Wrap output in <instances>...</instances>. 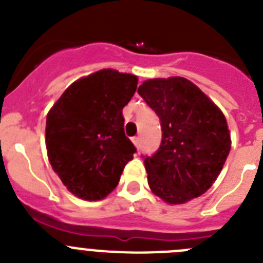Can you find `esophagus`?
Segmentation results:
<instances>
[{
    "label": "esophagus",
    "mask_w": 263,
    "mask_h": 263,
    "mask_svg": "<svg viewBox=\"0 0 263 263\" xmlns=\"http://www.w3.org/2000/svg\"><path fill=\"white\" fill-rule=\"evenodd\" d=\"M132 141H133V143L136 147H139V145H141V138H139V137H133V139H132Z\"/></svg>",
    "instance_id": "34e87169"
}]
</instances>
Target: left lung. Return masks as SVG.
<instances>
[{
	"instance_id": "left-lung-1",
	"label": "left lung",
	"mask_w": 263,
	"mask_h": 263,
	"mask_svg": "<svg viewBox=\"0 0 263 263\" xmlns=\"http://www.w3.org/2000/svg\"><path fill=\"white\" fill-rule=\"evenodd\" d=\"M162 127V142L143 157L152 191L168 204H183L213 184L231 152L222 111L184 78L150 79L138 88Z\"/></svg>"
}]
</instances>
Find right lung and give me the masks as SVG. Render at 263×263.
Returning <instances> with one entry per match:
<instances>
[{
	"instance_id": "obj_1",
	"label": "right lung",
	"mask_w": 263,
	"mask_h": 263,
	"mask_svg": "<svg viewBox=\"0 0 263 263\" xmlns=\"http://www.w3.org/2000/svg\"><path fill=\"white\" fill-rule=\"evenodd\" d=\"M138 79L101 69L72 83L48 111L46 147L53 171L84 200L110 194L137 148L124 132L122 109Z\"/></svg>"
}]
</instances>
